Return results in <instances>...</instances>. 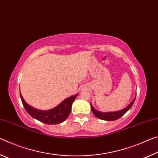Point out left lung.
I'll return each instance as SVG.
<instances>
[{"instance_id": "left-lung-1", "label": "left lung", "mask_w": 158, "mask_h": 158, "mask_svg": "<svg viewBox=\"0 0 158 158\" xmlns=\"http://www.w3.org/2000/svg\"><path fill=\"white\" fill-rule=\"evenodd\" d=\"M136 97L134 98V100L131 102L130 104H129L127 106L125 107L124 109H122L120 110H118V111H114V112H100V111H98L96 109H94V107L92 106V105L90 103L91 105V109L95 116L97 118L101 119V120H107V121H113V120H116L119 119L120 118L122 117V116L125 114V113L127 112V111L130 109L131 107L132 106L133 103L135 101Z\"/></svg>"}]
</instances>
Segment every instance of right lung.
I'll use <instances>...</instances> for the list:
<instances>
[{
	"label": "right lung",
	"mask_w": 158,
	"mask_h": 158,
	"mask_svg": "<svg viewBox=\"0 0 158 158\" xmlns=\"http://www.w3.org/2000/svg\"><path fill=\"white\" fill-rule=\"evenodd\" d=\"M77 95L78 94L73 95V96L67 98L59 103L57 106L52 108V109L42 110L36 109L28 105L23 99L20 92L21 99H22L23 106L27 112L32 118L40 121L41 123L48 124V125H56V124L61 123L64 120H66L70 115L72 104Z\"/></svg>",
	"instance_id": "add662e5"
}]
</instances>
